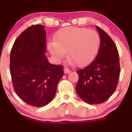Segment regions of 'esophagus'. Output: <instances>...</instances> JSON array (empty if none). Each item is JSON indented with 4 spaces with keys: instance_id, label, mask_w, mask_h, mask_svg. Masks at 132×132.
Here are the masks:
<instances>
[{
    "instance_id": "1",
    "label": "esophagus",
    "mask_w": 132,
    "mask_h": 132,
    "mask_svg": "<svg viewBox=\"0 0 132 132\" xmlns=\"http://www.w3.org/2000/svg\"><path fill=\"white\" fill-rule=\"evenodd\" d=\"M64 71L65 73H68L71 72L69 68H65L64 69Z\"/></svg>"
}]
</instances>
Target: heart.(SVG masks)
I'll return each mask as SVG.
<instances>
[{
	"instance_id": "heart-1",
	"label": "heart",
	"mask_w": 132,
	"mask_h": 132,
	"mask_svg": "<svg viewBox=\"0 0 132 132\" xmlns=\"http://www.w3.org/2000/svg\"><path fill=\"white\" fill-rule=\"evenodd\" d=\"M100 43V37L95 31L66 27L56 33L53 43H48V49L57 59H63L68 52L69 59L77 66H81L93 60Z\"/></svg>"
}]
</instances>
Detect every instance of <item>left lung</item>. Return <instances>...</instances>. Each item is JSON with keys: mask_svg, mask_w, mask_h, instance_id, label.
<instances>
[{"mask_svg": "<svg viewBox=\"0 0 132 132\" xmlns=\"http://www.w3.org/2000/svg\"><path fill=\"white\" fill-rule=\"evenodd\" d=\"M101 44L95 59L89 65L77 70L79 75L76 91L83 101L101 104L113 94L120 73L118 51L114 42L99 27Z\"/></svg>", "mask_w": 132, "mask_h": 132, "instance_id": "obj_1", "label": "left lung"}]
</instances>
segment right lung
Masks as SVG:
<instances>
[{"instance_id":"right-lung-1","label":"right lung","mask_w":132,"mask_h":132,"mask_svg":"<svg viewBox=\"0 0 132 132\" xmlns=\"http://www.w3.org/2000/svg\"><path fill=\"white\" fill-rule=\"evenodd\" d=\"M44 26L27 28L14 42L10 52V72L14 89L27 104L42 107L51 101L64 75L62 65L51 64L47 50Z\"/></svg>"}]
</instances>
